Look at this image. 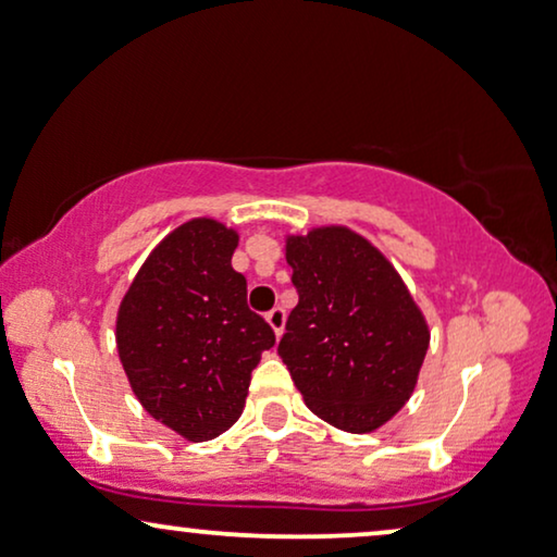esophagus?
Masks as SVG:
<instances>
[{
  "mask_svg": "<svg viewBox=\"0 0 557 557\" xmlns=\"http://www.w3.org/2000/svg\"><path fill=\"white\" fill-rule=\"evenodd\" d=\"M265 320H269L271 330L276 332V337H281V332H284V324H286V312L281 307H273L269 314H265Z\"/></svg>",
  "mask_w": 557,
  "mask_h": 557,
  "instance_id": "34e87169",
  "label": "esophagus"
}]
</instances>
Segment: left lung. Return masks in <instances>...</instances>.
Instances as JSON below:
<instances>
[{
    "mask_svg": "<svg viewBox=\"0 0 557 557\" xmlns=\"http://www.w3.org/2000/svg\"><path fill=\"white\" fill-rule=\"evenodd\" d=\"M299 305L278 356L305 404L332 428L373 432L409 401L430 330L386 256L348 227L286 237Z\"/></svg>",
    "mask_w": 557,
    "mask_h": 557,
    "instance_id": "left-lung-1",
    "label": "left lung"
}]
</instances>
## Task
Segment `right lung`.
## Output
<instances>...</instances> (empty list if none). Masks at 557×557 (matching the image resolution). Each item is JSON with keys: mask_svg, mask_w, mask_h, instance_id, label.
I'll return each instance as SVG.
<instances>
[{"mask_svg": "<svg viewBox=\"0 0 557 557\" xmlns=\"http://www.w3.org/2000/svg\"><path fill=\"white\" fill-rule=\"evenodd\" d=\"M237 233L197 216L165 235L137 271L117 312V352L153 420L191 443L233 428L250 373L276 335L250 312L233 269Z\"/></svg>", "mask_w": 557, "mask_h": 557, "instance_id": "right-lung-1", "label": "right lung"}]
</instances>
